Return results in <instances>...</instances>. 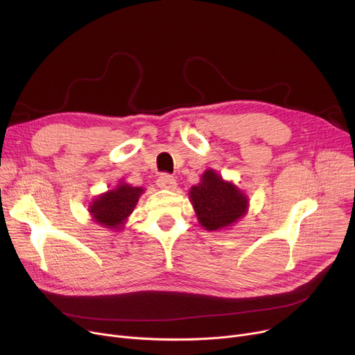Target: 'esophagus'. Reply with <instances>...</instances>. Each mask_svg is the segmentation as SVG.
<instances>
[{
  "label": "esophagus",
  "mask_w": 355,
  "mask_h": 355,
  "mask_svg": "<svg viewBox=\"0 0 355 355\" xmlns=\"http://www.w3.org/2000/svg\"><path fill=\"white\" fill-rule=\"evenodd\" d=\"M156 183H157V186H159V187H162V189H169V191H173L175 187H176V180H175V178H173V176H171V175H168V173H163V175H160V176L157 178Z\"/></svg>",
  "instance_id": "1"
}]
</instances>
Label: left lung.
<instances>
[{
  "instance_id": "8db88e82",
  "label": "left lung",
  "mask_w": 355,
  "mask_h": 355,
  "mask_svg": "<svg viewBox=\"0 0 355 355\" xmlns=\"http://www.w3.org/2000/svg\"><path fill=\"white\" fill-rule=\"evenodd\" d=\"M189 198L199 225L209 232L234 226L249 209L248 195L214 169L202 173L200 182L191 187Z\"/></svg>"
}]
</instances>
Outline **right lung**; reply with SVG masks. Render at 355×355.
Wrapping results in <instances>:
<instances>
[{"label":"right lung","mask_w":355,"mask_h":355,"mask_svg":"<svg viewBox=\"0 0 355 355\" xmlns=\"http://www.w3.org/2000/svg\"><path fill=\"white\" fill-rule=\"evenodd\" d=\"M143 193L144 187H136L120 180L113 189L97 195L90 202V216L96 223L107 227L109 231L120 232Z\"/></svg>","instance_id":"1"}]
</instances>
